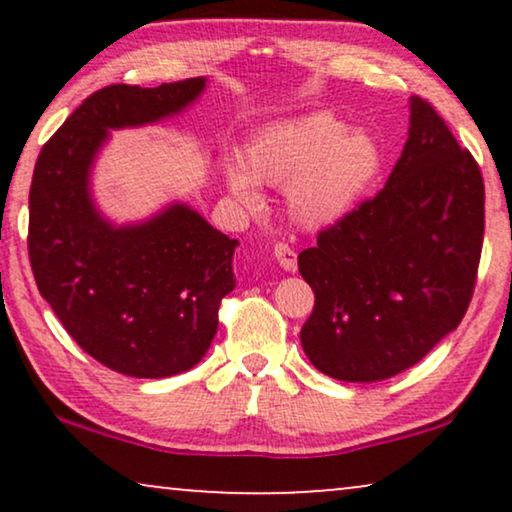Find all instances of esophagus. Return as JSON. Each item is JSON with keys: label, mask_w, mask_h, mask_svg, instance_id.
<instances>
[{"label": "esophagus", "mask_w": 512, "mask_h": 512, "mask_svg": "<svg viewBox=\"0 0 512 512\" xmlns=\"http://www.w3.org/2000/svg\"><path fill=\"white\" fill-rule=\"evenodd\" d=\"M272 254H275V258H277V263L282 265L284 270H289V272H293L298 268V256H296V251H293L289 244H284V242H277L275 244V249H272Z\"/></svg>", "instance_id": "34e87169"}]
</instances>
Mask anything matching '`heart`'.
Wrapping results in <instances>:
<instances>
[{"label": "heart", "mask_w": 512, "mask_h": 512, "mask_svg": "<svg viewBox=\"0 0 512 512\" xmlns=\"http://www.w3.org/2000/svg\"><path fill=\"white\" fill-rule=\"evenodd\" d=\"M384 153L370 132L349 130L342 118L310 114L258 132L243 170H228V186L244 205H258L256 181L286 185V205L303 226L324 228L347 216L380 177Z\"/></svg>", "instance_id": "1"}]
</instances>
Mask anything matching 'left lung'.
<instances>
[{
	"instance_id": "obj_1",
	"label": "left lung",
	"mask_w": 512,
	"mask_h": 512,
	"mask_svg": "<svg viewBox=\"0 0 512 512\" xmlns=\"http://www.w3.org/2000/svg\"><path fill=\"white\" fill-rule=\"evenodd\" d=\"M410 135L387 184L300 251L314 291L300 342L342 382H380L422 361L473 298L485 184L431 102L412 97Z\"/></svg>"
}]
</instances>
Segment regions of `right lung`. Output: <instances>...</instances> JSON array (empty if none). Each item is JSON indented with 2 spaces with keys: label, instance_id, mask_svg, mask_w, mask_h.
I'll return each instance as SVG.
<instances>
[{
  "label": "right lung",
  "instance_id": "1",
  "mask_svg": "<svg viewBox=\"0 0 512 512\" xmlns=\"http://www.w3.org/2000/svg\"><path fill=\"white\" fill-rule=\"evenodd\" d=\"M202 88L205 79L95 90L34 165L27 251L39 293L76 345L116 373L158 380L193 368L235 289L230 263L240 242L198 212L172 205L142 226L114 228L88 188L109 128L177 114Z\"/></svg>",
  "mask_w": 512,
  "mask_h": 512
}]
</instances>
